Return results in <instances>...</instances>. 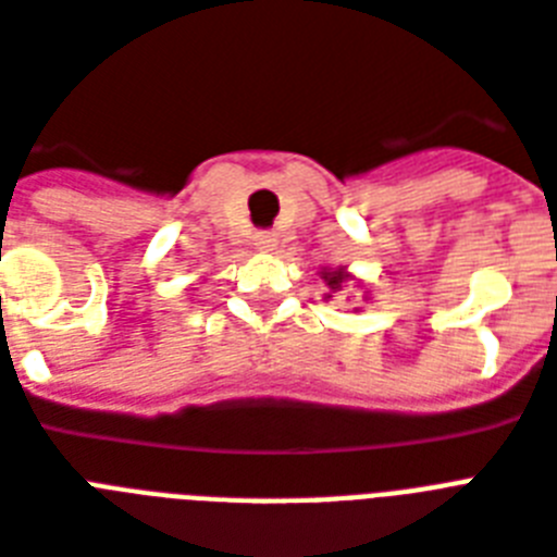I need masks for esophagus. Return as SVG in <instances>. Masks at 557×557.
<instances>
[{"mask_svg":"<svg viewBox=\"0 0 557 557\" xmlns=\"http://www.w3.org/2000/svg\"><path fill=\"white\" fill-rule=\"evenodd\" d=\"M274 243H277V236H274V234L257 236V245H260V248H274Z\"/></svg>","mask_w":557,"mask_h":557,"instance_id":"1","label":"esophagus"}]
</instances>
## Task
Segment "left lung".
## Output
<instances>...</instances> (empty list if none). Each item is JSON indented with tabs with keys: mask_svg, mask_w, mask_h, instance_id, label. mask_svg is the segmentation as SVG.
Instances as JSON below:
<instances>
[{
	"mask_svg": "<svg viewBox=\"0 0 557 557\" xmlns=\"http://www.w3.org/2000/svg\"><path fill=\"white\" fill-rule=\"evenodd\" d=\"M321 274H323V280H326V286H330L332 292H341V288H344V283H347V274H344L341 269H335V271L323 269Z\"/></svg>",
	"mask_w": 557,
	"mask_h": 557,
	"instance_id": "obj_1",
	"label": "left lung"
}]
</instances>
